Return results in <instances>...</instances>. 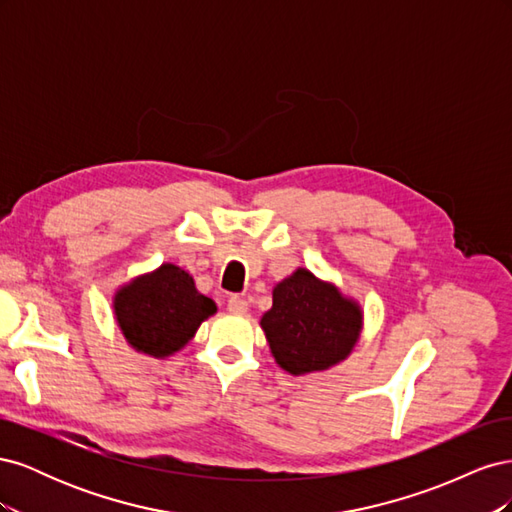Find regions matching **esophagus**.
<instances>
[{"instance_id": "34e87169", "label": "esophagus", "mask_w": 512, "mask_h": 512, "mask_svg": "<svg viewBox=\"0 0 512 512\" xmlns=\"http://www.w3.org/2000/svg\"><path fill=\"white\" fill-rule=\"evenodd\" d=\"M228 312L243 316L247 312V301L243 297H230L228 299Z\"/></svg>"}]
</instances>
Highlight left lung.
<instances>
[{
  "label": "left lung",
  "mask_w": 512,
  "mask_h": 512,
  "mask_svg": "<svg viewBox=\"0 0 512 512\" xmlns=\"http://www.w3.org/2000/svg\"><path fill=\"white\" fill-rule=\"evenodd\" d=\"M275 363L307 376L346 361L363 333V307L333 282L299 267L273 286V307L262 314Z\"/></svg>",
  "instance_id": "1"
}]
</instances>
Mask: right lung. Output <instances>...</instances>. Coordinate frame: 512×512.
Returning a JSON list of instances; mask_svg holds the SVG:
<instances>
[{
    "label": "right lung",
    "instance_id": "obj_1",
    "mask_svg": "<svg viewBox=\"0 0 512 512\" xmlns=\"http://www.w3.org/2000/svg\"><path fill=\"white\" fill-rule=\"evenodd\" d=\"M215 312V301L200 294L194 277L173 262L132 277L113 294V316L128 346L153 359L183 350Z\"/></svg>",
    "mask_w": 512,
    "mask_h": 512
}]
</instances>
